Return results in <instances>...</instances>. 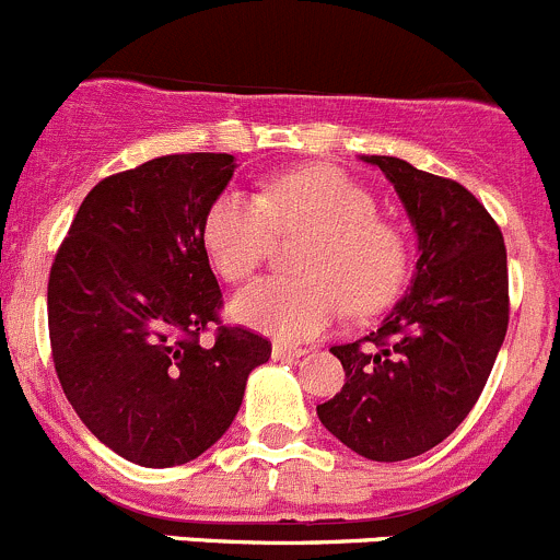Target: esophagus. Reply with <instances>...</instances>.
<instances>
[{
	"mask_svg": "<svg viewBox=\"0 0 560 560\" xmlns=\"http://www.w3.org/2000/svg\"><path fill=\"white\" fill-rule=\"evenodd\" d=\"M307 353V348H293L285 346V342H275L272 346V359L275 362H291V359H299Z\"/></svg>",
	"mask_w": 560,
	"mask_h": 560,
	"instance_id": "obj_1",
	"label": "esophagus"
}]
</instances>
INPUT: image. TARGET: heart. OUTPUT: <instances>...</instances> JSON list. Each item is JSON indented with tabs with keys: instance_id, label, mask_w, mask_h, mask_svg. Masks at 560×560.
Masks as SVG:
<instances>
[{
	"instance_id": "heart-1",
	"label": "heart",
	"mask_w": 560,
	"mask_h": 560,
	"mask_svg": "<svg viewBox=\"0 0 560 560\" xmlns=\"http://www.w3.org/2000/svg\"><path fill=\"white\" fill-rule=\"evenodd\" d=\"M313 231L299 269L307 278H267L231 302L240 324L282 342H304L329 329L342 310H381L406 280L402 234L378 218L375 198L331 165L291 171L261 196L229 190L203 218V245L229 282L250 278L269 258L278 234Z\"/></svg>"
}]
</instances>
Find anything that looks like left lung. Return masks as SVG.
Masks as SVG:
<instances>
[{"label": "left lung", "mask_w": 560, "mask_h": 560, "mask_svg": "<svg viewBox=\"0 0 560 560\" xmlns=\"http://www.w3.org/2000/svg\"><path fill=\"white\" fill-rule=\"evenodd\" d=\"M395 185L417 231L406 296L364 340L335 346L346 384L320 424L357 455L397 463L439 446L479 400L509 326L501 229L457 182L362 154Z\"/></svg>", "instance_id": "1"}]
</instances>
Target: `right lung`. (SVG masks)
<instances>
[{
	"label": "right lung",
	"instance_id": "obj_1",
	"mask_svg": "<svg viewBox=\"0 0 560 560\" xmlns=\"http://www.w3.org/2000/svg\"><path fill=\"white\" fill-rule=\"evenodd\" d=\"M234 154H165L108 176L81 203L48 278L59 384L97 441L143 468L196 460L231 428L272 342L220 326L203 218Z\"/></svg>",
	"mask_w": 560,
	"mask_h": 560
}]
</instances>
